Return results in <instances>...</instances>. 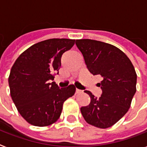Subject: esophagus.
Here are the masks:
<instances>
[{
    "instance_id": "1",
    "label": "esophagus",
    "mask_w": 147,
    "mask_h": 147,
    "mask_svg": "<svg viewBox=\"0 0 147 147\" xmlns=\"http://www.w3.org/2000/svg\"><path fill=\"white\" fill-rule=\"evenodd\" d=\"M82 90H79V89H77V88H76V94H80V93H82Z\"/></svg>"
}]
</instances>
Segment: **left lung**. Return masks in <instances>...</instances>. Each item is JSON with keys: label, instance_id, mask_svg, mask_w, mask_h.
Here are the masks:
<instances>
[{"label": "left lung", "instance_id": "1", "mask_svg": "<svg viewBox=\"0 0 147 147\" xmlns=\"http://www.w3.org/2000/svg\"><path fill=\"white\" fill-rule=\"evenodd\" d=\"M76 44L89 71L102 78L99 83L102 89L100 97L84 90L90 102L81 108V113L90 125L100 128L111 127L127 113L136 93L137 74L133 64L121 50L107 43L81 39Z\"/></svg>", "mask_w": 147, "mask_h": 147}]
</instances>
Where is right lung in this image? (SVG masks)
Listing matches in <instances>:
<instances>
[{"mask_svg": "<svg viewBox=\"0 0 147 147\" xmlns=\"http://www.w3.org/2000/svg\"><path fill=\"white\" fill-rule=\"evenodd\" d=\"M75 45V40L52 38L25 51L14 63L9 73L10 96L20 115L28 123L44 127L57 121L63 102L76 92L70 84L59 88L53 81L59 73L62 55Z\"/></svg>", "mask_w": 147, "mask_h": 147, "instance_id": "right-lung-1", "label": "right lung"}]
</instances>
